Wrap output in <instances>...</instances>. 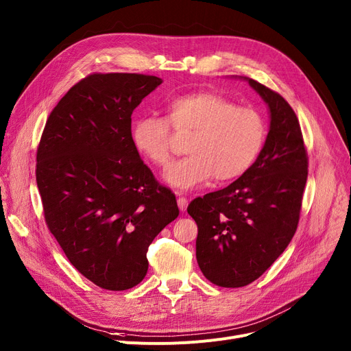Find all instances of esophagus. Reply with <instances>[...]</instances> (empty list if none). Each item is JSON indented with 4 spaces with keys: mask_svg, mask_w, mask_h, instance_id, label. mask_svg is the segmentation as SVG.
<instances>
[{
    "mask_svg": "<svg viewBox=\"0 0 351 351\" xmlns=\"http://www.w3.org/2000/svg\"><path fill=\"white\" fill-rule=\"evenodd\" d=\"M177 194V204H178V208L181 210V211H185L187 210V207H189V199L185 198L181 193H176Z\"/></svg>",
    "mask_w": 351,
    "mask_h": 351,
    "instance_id": "obj_1",
    "label": "esophagus"
}]
</instances>
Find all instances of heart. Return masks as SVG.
I'll return each instance as SVG.
<instances>
[{"label":"heart","mask_w":351,"mask_h":351,"mask_svg":"<svg viewBox=\"0 0 351 351\" xmlns=\"http://www.w3.org/2000/svg\"><path fill=\"white\" fill-rule=\"evenodd\" d=\"M191 134L185 152L166 178L178 190L199 187L214 177L225 182L248 171L259 157L267 134L263 114L215 92H191L171 99L166 119L144 116L133 121L132 141L154 166L166 170L171 161L173 138Z\"/></svg>","instance_id":"b5f03b06"}]
</instances>
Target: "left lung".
<instances>
[{
	"mask_svg": "<svg viewBox=\"0 0 351 351\" xmlns=\"http://www.w3.org/2000/svg\"><path fill=\"white\" fill-rule=\"evenodd\" d=\"M267 103L271 129L252 167L228 187L193 199L197 262L210 282L242 287L256 280L293 238L308 157L296 113L278 92L254 79Z\"/></svg>",
	"mask_w": 351,
	"mask_h": 351,
	"instance_id": "8db88e82",
	"label": "left lung"
}]
</instances>
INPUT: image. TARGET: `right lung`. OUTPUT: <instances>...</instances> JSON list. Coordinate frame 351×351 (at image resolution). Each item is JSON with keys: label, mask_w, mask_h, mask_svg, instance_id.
I'll use <instances>...</instances> for the list:
<instances>
[{"label": "right lung", "mask_w": 351, "mask_h": 351, "mask_svg": "<svg viewBox=\"0 0 351 351\" xmlns=\"http://www.w3.org/2000/svg\"><path fill=\"white\" fill-rule=\"evenodd\" d=\"M158 85L152 75L90 73L58 101L38 144L45 222L69 262L101 289L138 285L150 243L180 213L132 141V113Z\"/></svg>", "instance_id": "1"}]
</instances>
